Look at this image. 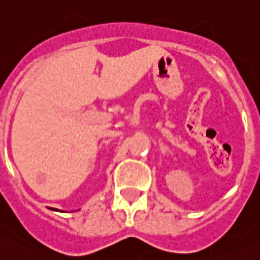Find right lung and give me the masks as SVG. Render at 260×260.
<instances>
[{
    "instance_id": "add662e5",
    "label": "right lung",
    "mask_w": 260,
    "mask_h": 260,
    "mask_svg": "<svg viewBox=\"0 0 260 260\" xmlns=\"http://www.w3.org/2000/svg\"><path fill=\"white\" fill-rule=\"evenodd\" d=\"M52 210H57V209H52ZM57 212H59V210H57Z\"/></svg>"
}]
</instances>
